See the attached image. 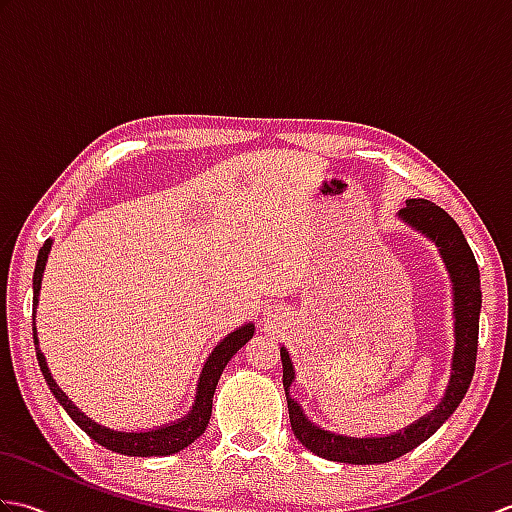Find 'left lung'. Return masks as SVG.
<instances>
[{
  "mask_svg": "<svg viewBox=\"0 0 512 512\" xmlns=\"http://www.w3.org/2000/svg\"><path fill=\"white\" fill-rule=\"evenodd\" d=\"M398 220L407 224L413 231L424 235L429 242L436 244L438 253L447 268L453 292V358H451V378L444 389L442 400L436 409L416 422L407 424L405 429L389 436H367L354 438L343 436L330 429L314 424L299 402L290 396V387L295 383V365L288 350L281 345V365H284V389L288 400V413L292 433L297 440L319 458L345 464H383L391 462L413 451L427 438H431L451 413L458 409L466 389L471 385L477 356V332H480V310H482V288H480V268L473 257V250L466 242L462 228L455 224L453 217L429 200H407L405 209L398 211Z\"/></svg>",
  "mask_w": 512,
  "mask_h": 512,
  "instance_id": "obj_1",
  "label": "left lung"
}]
</instances>
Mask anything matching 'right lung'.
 <instances>
[{"mask_svg":"<svg viewBox=\"0 0 512 512\" xmlns=\"http://www.w3.org/2000/svg\"><path fill=\"white\" fill-rule=\"evenodd\" d=\"M52 248V239H46L43 246L39 248L37 255V266H35V275H32V336H35V350H37V361L41 367V374L46 378V383L52 391V396L57 398L59 405L68 411V416L79 424V427L88 433V436L99 442L101 447L110 449L114 453L121 455H132V458H151V455H171L178 453L182 449H187L191 442L198 440L204 429L209 427V418H211V409H213V394L217 387V380H220L226 363L242 350V347L253 339L255 334V323H244L242 328L233 330L231 334H226L224 339L213 347V352L206 358V363L200 372L198 387H195V400L189 409V413H184L182 418L173 420L169 424H160V427L154 429H143V431H118L105 427L101 422H94L92 418L85 416V413L74 405V402L65 396V391L57 385V380L52 378L46 356H43L41 347H39V336H37V306H39V290H41V279H43V270H46L48 264V255Z\"/></svg>","mask_w":512,"mask_h":512,"instance_id":"obj_1","label":"right lung"}]
</instances>
